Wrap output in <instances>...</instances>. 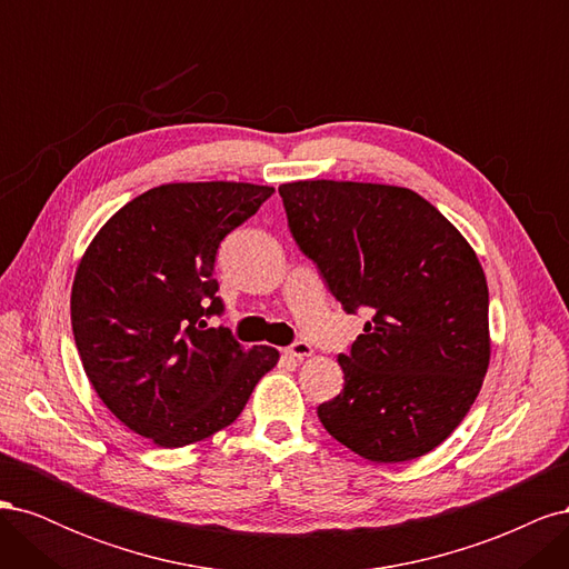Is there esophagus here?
<instances>
[{
	"mask_svg": "<svg viewBox=\"0 0 569 569\" xmlns=\"http://www.w3.org/2000/svg\"><path fill=\"white\" fill-rule=\"evenodd\" d=\"M289 358H308L313 353V347L308 341H303V339H297L295 343H291V347H287V351H284Z\"/></svg>",
	"mask_w": 569,
	"mask_h": 569,
	"instance_id": "34e87169",
	"label": "esophagus"
}]
</instances>
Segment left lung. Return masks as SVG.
<instances>
[{"label":"left lung","mask_w":569,"mask_h":569,"mask_svg":"<svg viewBox=\"0 0 569 569\" xmlns=\"http://www.w3.org/2000/svg\"><path fill=\"white\" fill-rule=\"evenodd\" d=\"M295 242L363 335L339 353L343 389L318 406L372 462L420 458L468 416L489 368V289L472 247L406 187L280 184Z\"/></svg>","instance_id":"8db88e82"}]
</instances>
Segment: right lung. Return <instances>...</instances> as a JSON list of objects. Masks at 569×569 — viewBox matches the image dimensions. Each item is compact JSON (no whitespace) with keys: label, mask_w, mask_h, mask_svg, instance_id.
Instances as JSON below:
<instances>
[{"label":"right lung","mask_w":569,"mask_h":569,"mask_svg":"<svg viewBox=\"0 0 569 569\" xmlns=\"http://www.w3.org/2000/svg\"><path fill=\"white\" fill-rule=\"evenodd\" d=\"M272 187L173 182L126 203L84 251L71 295L76 347L94 391L163 449L201 441L244 410L278 349L209 327L216 253Z\"/></svg>","instance_id":"1"}]
</instances>
